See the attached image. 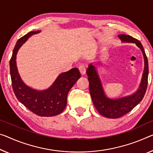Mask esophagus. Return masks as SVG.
<instances>
[{"mask_svg":"<svg viewBox=\"0 0 153 153\" xmlns=\"http://www.w3.org/2000/svg\"><path fill=\"white\" fill-rule=\"evenodd\" d=\"M79 69L80 72H81V74L82 75L85 74V73H86V68H85V66L84 65H80L79 68Z\"/></svg>","mask_w":153,"mask_h":153,"instance_id":"esophagus-1","label":"esophagus"}]
</instances>
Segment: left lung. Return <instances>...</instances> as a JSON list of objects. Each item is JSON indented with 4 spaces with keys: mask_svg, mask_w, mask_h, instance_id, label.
I'll return each instance as SVG.
<instances>
[{
    "mask_svg": "<svg viewBox=\"0 0 153 153\" xmlns=\"http://www.w3.org/2000/svg\"><path fill=\"white\" fill-rule=\"evenodd\" d=\"M118 37L123 42L133 43L142 51L144 59V68L139 88L132 94L117 98H110L105 93L102 82L95 65L90 63L86 73L88 76L89 88L92 102L100 115L108 118H118L131 111L142 101L148 85L149 63L144 49L141 42L130 36L121 34Z\"/></svg>",
    "mask_w": 153,
    "mask_h": 153,
    "instance_id": "left-lung-1",
    "label": "left lung"
}]
</instances>
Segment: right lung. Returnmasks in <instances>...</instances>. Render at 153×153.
Returning <instances> with one entry per match:
<instances>
[{
  "label": "right lung",
  "mask_w": 153,
  "mask_h": 153,
  "mask_svg": "<svg viewBox=\"0 0 153 153\" xmlns=\"http://www.w3.org/2000/svg\"><path fill=\"white\" fill-rule=\"evenodd\" d=\"M39 32L41 30L28 33L16 42L9 62L13 90L18 100L35 114L45 117L55 116L65 109L68 94L81 77V74L76 68L61 73L52 85L44 90H36L24 83L18 70L16 55L23 44L33 35Z\"/></svg>",
  "instance_id": "1"
}]
</instances>
